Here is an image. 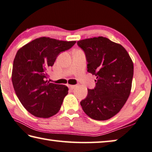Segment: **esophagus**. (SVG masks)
<instances>
[{"mask_svg": "<svg viewBox=\"0 0 152 152\" xmlns=\"http://www.w3.org/2000/svg\"><path fill=\"white\" fill-rule=\"evenodd\" d=\"M67 86H68V88L69 89H72V90L76 87L75 85H67Z\"/></svg>", "mask_w": 152, "mask_h": 152, "instance_id": "obj_1", "label": "esophagus"}]
</instances>
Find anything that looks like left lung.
<instances>
[{
    "label": "left lung",
    "instance_id": "obj_1",
    "mask_svg": "<svg viewBox=\"0 0 152 152\" xmlns=\"http://www.w3.org/2000/svg\"><path fill=\"white\" fill-rule=\"evenodd\" d=\"M85 52L87 72L97 77L95 87L80 105L85 114L96 120H105L120 112L131 93L133 63L121 45L103 37L79 40Z\"/></svg>",
    "mask_w": 152,
    "mask_h": 152
}]
</instances>
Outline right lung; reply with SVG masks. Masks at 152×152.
I'll return each instance as SVG.
<instances>
[{
    "label": "right lung",
    "instance_id": "add662e5",
    "mask_svg": "<svg viewBox=\"0 0 152 152\" xmlns=\"http://www.w3.org/2000/svg\"><path fill=\"white\" fill-rule=\"evenodd\" d=\"M76 41L40 37L18 50L13 61L12 83L19 100L36 117L47 118L57 114L68 93L67 86L50 83L47 70L61 52Z\"/></svg>",
    "mask_w": 152,
    "mask_h": 152
}]
</instances>
